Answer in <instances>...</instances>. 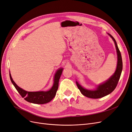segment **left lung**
<instances>
[{"instance_id": "obj_1", "label": "left lung", "mask_w": 132, "mask_h": 132, "mask_svg": "<svg viewBox=\"0 0 132 132\" xmlns=\"http://www.w3.org/2000/svg\"><path fill=\"white\" fill-rule=\"evenodd\" d=\"M108 35L112 38L115 45L116 49H117V52L118 55V63L117 69L114 74L110 77L108 80L103 83L100 84L97 86L96 89L94 90H88L85 88L82 87L80 84L76 82V84L79 90H80L81 93L85 96L89 98H101L111 93L117 87L119 79L121 74V72L122 70V57H121V52L119 49L117 42L113 37L109 34Z\"/></svg>"}]
</instances>
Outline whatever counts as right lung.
<instances>
[{"instance_id": "right-lung-1", "label": "right lung", "mask_w": 132, "mask_h": 132, "mask_svg": "<svg viewBox=\"0 0 132 132\" xmlns=\"http://www.w3.org/2000/svg\"><path fill=\"white\" fill-rule=\"evenodd\" d=\"M63 69V68H60V69L57 70L54 76V82L53 86L49 90L46 92L41 91L30 92L25 91L18 87L16 83L13 81L10 73V77L15 88L16 89V90L22 96V97L24 98V100H26V101L35 104H44L51 101L55 96L58 88H59V82Z\"/></svg>"}]
</instances>
